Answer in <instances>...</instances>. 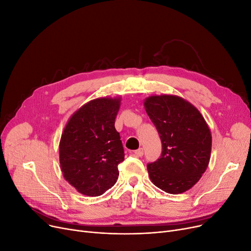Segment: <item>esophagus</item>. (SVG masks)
<instances>
[{"label":"esophagus","mask_w":251,"mask_h":251,"mask_svg":"<svg viewBox=\"0 0 251 251\" xmlns=\"http://www.w3.org/2000/svg\"><path fill=\"white\" fill-rule=\"evenodd\" d=\"M134 154H135L137 157H143V155H144V149L140 148V149L136 150V151H134Z\"/></svg>","instance_id":"obj_1"}]
</instances>
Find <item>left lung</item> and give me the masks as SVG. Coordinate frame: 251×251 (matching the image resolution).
<instances>
[{
	"instance_id": "obj_1",
	"label": "left lung",
	"mask_w": 251,
	"mask_h": 251,
	"mask_svg": "<svg viewBox=\"0 0 251 251\" xmlns=\"http://www.w3.org/2000/svg\"><path fill=\"white\" fill-rule=\"evenodd\" d=\"M144 104L162 143L161 157L147 165L151 182L169 194L190 190L209 164L208 125L197 108L176 95H152Z\"/></svg>"
}]
</instances>
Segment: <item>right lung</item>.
Wrapping results in <instances>:
<instances>
[{
	"mask_svg": "<svg viewBox=\"0 0 251 251\" xmlns=\"http://www.w3.org/2000/svg\"><path fill=\"white\" fill-rule=\"evenodd\" d=\"M121 97L85 103L64 127L59 143L63 177L79 193L96 197L116 183L124 149L115 119Z\"/></svg>",
	"mask_w": 251,
	"mask_h": 251,
	"instance_id": "add662e5",
	"label": "right lung"
}]
</instances>
